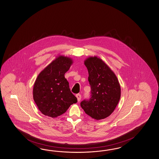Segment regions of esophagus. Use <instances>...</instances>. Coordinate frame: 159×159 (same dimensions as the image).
I'll return each instance as SVG.
<instances>
[{"label": "esophagus", "mask_w": 159, "mask_h": 159, "mask_svg": "<svg viewBox=\"0 0 159 159\" xmlns=\"http://www.w3.org/2000/svg\"><path fill=\"white\" fill-rule=\"evenodd\" d=\"M76 98H77V101L79 102V101H80V99H81V98H82L81 95L79 94H76Z\"/></svg>", "instance_id": "1"}]
</instances>
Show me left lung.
<instances>
[{"instance_id": "left-lung-1", "label": "left lung", "mask_w": 159, "mask_h": 159, "mask_svg": "<svg viewBox=\"0 0 159 159\" xmlns=\"http://www.w3.org/2000/svg\"><path fill=\"white\" fill-rule=\"evenodd\" d=\"M89 72L91 97L80 106L87 115L97 120L110 116L115 111L121 96V88L116 75L97 56L84 60Z\"/></svg>"}]
</instances>
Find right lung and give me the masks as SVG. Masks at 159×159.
I'll return each instance as SVG.
<instances>
[{
  "label": "right lung",
  "mask_w": 159,
  "mask_h": 159,
  "mask_svg": "<svg viewBox=\"0 0 159 159\" xmlns=\"http://www.w3.org/2000/svg\"><path fill=\"white\" fill-rule=\"evenodd\" d=\"M72 64L69 57L57 56L38 75L34 85L33 98L44 115L55 118L77 102L64 76Z\"/></svg>",
  "instance_id": "right-lung-1"
}]
</instances>
